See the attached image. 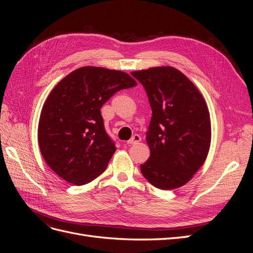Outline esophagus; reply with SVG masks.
Listing matches in <instances>:
<instances>
[{"mask_svg":"<svg viewBox=\"0 0 253 253\" xmlns=\"http://www.w3.org/2000/svg\"><path fill=\"white\" fill-rule=\"evenodd\" d=\"M141 140V137L139 135H134L131 139L127 141L128 145H132V144H137L139 141Z\"/></svg>","mask_w":253,"mask_h":253,"instance_id":"1","label":"esophagus"}]
</instances>
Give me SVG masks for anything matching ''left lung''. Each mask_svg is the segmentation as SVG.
<instances>
[{"mask_svg":"<svg viewBox=\"0 0 253 253\" xmlns=\"http://www.w3.org/2000/svg\"><path fill=\"white\" fill-rule=\"evenodd\" d=\"M147 91L152 118L144 178L162 190L179 188L204 165L211 142L208 106L187 76L172 66L131 73Z\"/></svg>","mask_w":253,"mask_h":253,"instance_id":"1","label":"left lung"}]
</instances>
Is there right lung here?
Returning a JSON list of instances; mask_svg holds the SVG:
<instances>
[{
  "label": "right lung",
  "instance_id": "right-lung-1",
  "mask_svg": "<svg viewBox=\"0 0 253 253\" xmlns=\"http://www.w3.org/2000/svg\"><path fill=\"white\" fill-rule=\"evenodd\" d=\"M135 85L126 73L84 66L53 87L38 127L41 154L53 172L76 186L104 172L116 147L105 132L100 109L115 93Z\"/></svg>",
  "mask_w": 253,
  "mask_h": 253
}]
</instances>
